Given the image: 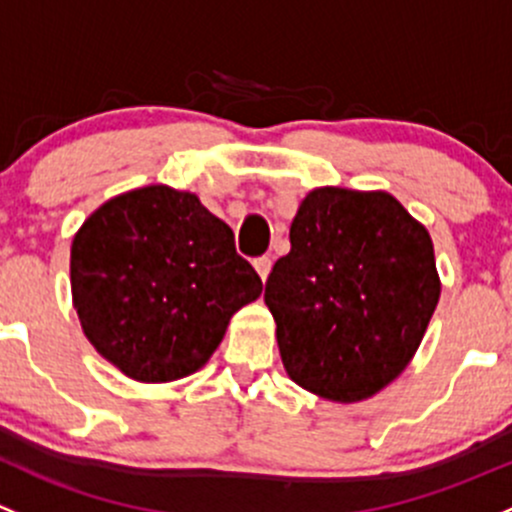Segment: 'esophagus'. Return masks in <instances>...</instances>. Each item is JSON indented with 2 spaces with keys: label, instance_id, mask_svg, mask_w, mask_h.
<instances>
[{
  "label": "esophagus",
  "instance_id": "1",
  "mask_svg": "<svg viewBox=\"0 0 512 512\" xmlns=\"http://www.w3.org/2000/svg\"><path fill=\"white\" fill-rule=\"evenodd\" d=\"M255 270H257V274H260V279L262 282H267V277H270V272H272V260L270 257H257L255 260Z\"/></svg>",
  "mask_w": 512,
  "mask_h": 512
}]
</instances>
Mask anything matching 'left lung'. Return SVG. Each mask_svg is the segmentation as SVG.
I'll return each instance as SVG.
<instances>
[{
  "instance_id": "1",
  "label": "left lung",
  "mask_w": 512,
  "mask_h": 512,
  "mask_svg": "<svg viewBox=\"0 0 512 512\" xmlns=\"http://www.w3.org/2000/svg\"><path fill=\"white\" fill-rule=\"evenodd\" d=\"M274 262L265 304L284 370L333 402L390 385L417 353L441 282L427 228L385 191L314 188Z\"/></svg>"
}]
</instances>
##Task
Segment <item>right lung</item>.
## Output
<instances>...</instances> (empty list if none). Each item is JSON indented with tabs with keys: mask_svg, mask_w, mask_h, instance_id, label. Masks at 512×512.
Masks as SVG:
<instances>
[{
	"mask_svg": "<svg viewBox=\"0 0 512 512\" xmlns=\"http://www.w3.org/2000/svg\"><path fill=\"white\" fill-rule=\"evenodd\" d=\"M71 292L102 358L139 383H171L208 363L262 279L196 193L144 186L80 225Z\"/></svg>",
	"mask_w": 512,
	"mask_h": 512,
	"instance_id": "right-lung-1",
	"label": "right lung"
}]
</instances>
